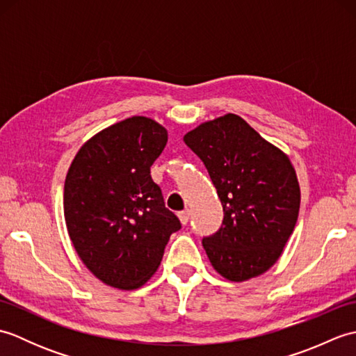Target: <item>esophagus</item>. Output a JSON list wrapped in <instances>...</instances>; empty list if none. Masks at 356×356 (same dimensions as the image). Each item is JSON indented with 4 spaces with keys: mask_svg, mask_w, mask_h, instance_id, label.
I'll use <instances>...</instances> for the list:
<instances>
[{
    "mask_svg": "<svg viewBox=\"0 0 356 356\" xmlns=\"http://www.w3.org/2000/svg\"><path fill=\"white\" fill-rule=\"evenodd\" d=\"M190 216H191L190 209H185V211H182V213H179V218H180V222H182V225H186L188 222H190Z\"/></svg>",
    "mask_w": 356,
    "mask_h": 356,
    "instance_id": "34e87169",
    "label": "esophagus"
}]
</instances>
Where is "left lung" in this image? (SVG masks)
<instances>
[{"label": "left lung", "instance_id": "left-lung-1", "mask_svg": "<svg viewBox=\"0 0 356 356\" xmlns=\"http://www.w3.org/2000/svg\"><path fill=\"white\" fill-rule=\"evenodd\" d=\"M184 140L207 166L223 207L222 226L202 240L211 264L231 282L266 272L298 218L300 186L289 157L231 113Z\"/></svg>", "mask_w": 356, "mask_h": 356}]
</instances>
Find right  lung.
Listing matches in <instances>:
<instances>
[{"label": "right lung", "mask_w": 356, "mask_h": 356, "mask_svg": "<svg viewBox=\"0 0 356 356\" xmlns=\"http://www.w3.org/2000/svg\"><path fill=\"white\" fill-rule=\"evenodd\" d=\"M166 140L153 119L128 118L86 142L67 172L64 216L72 243L93 275L118 289L145 283L171 234L182 228L149 174Z\"/></svg>", "instance_id": "1"}]
</instances>
